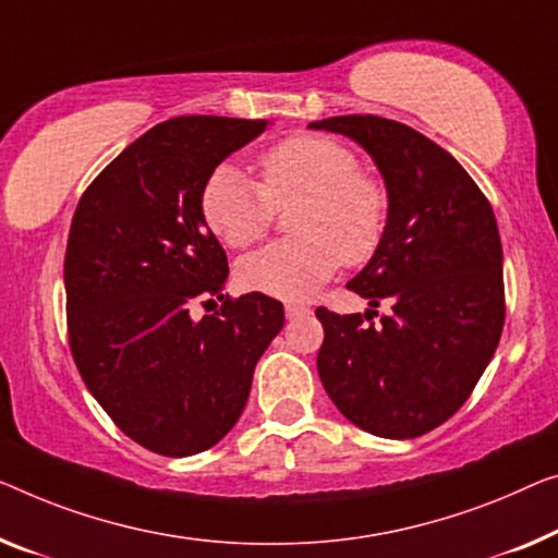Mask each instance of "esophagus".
I'll use <instances>...</instances> for the list:
<instances>
[{
  "mask_svg": "<svg viewBox=\"0 0 558 558\" xmlns=\"http://www.w3.org/2000/svg\"><path fill=\"white\" fill-rule=\"evenodd\" d=\"M286 315H288V320L303 318V315H311V307L303 303H286Z\"/></svg>",
  "mask_w": 558,
  "mask_h": 558,
  "instance_id": "obj_1",
  "label": "esophagus"
}]
</instances>
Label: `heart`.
Returning <instances> with one entry per match:
<instances>
[{"label":"heart","instance_id":"heart-1","mask_svg":"<svg viewBox=\"0 0 558 558\" xmlns=\"http://www.w3.org/2000/svg\"><path fill=\"white\" fill-rule=\"evenodd\" d=\"M280 240L238 263V282L251 293L305 301L336 276L340 263L363 265L378 253L388 226V190L361 170L351 147L323 135H295L260 155V185L222 162L207 174L199 213L228 247H247L276 220V207L295 205Z\"/></svg>","mask_w":558,"mask_h":558}]
</instances>
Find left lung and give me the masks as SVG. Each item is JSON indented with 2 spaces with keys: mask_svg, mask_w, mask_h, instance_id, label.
<instances>
[{
  "mask_svg": "<svg viewBox=\"0 0 558 558\" xmlns=\"http://www.w3.org/2000/svg\"><path fill=\"white\" fill-rule=\"evenodd\" d=\"M307 128L355 140L384 174L386 238L348 288L371 307L393 305L380 326L318 307L326 332L318 376L359 428L418 438L461 409L501 338L504 251L494 210L456 157L409 124L343 114Z\"/></svg>",
  "mask_w": 558,
  "mask_h": 558,
  "instance_id": "obj_1",
  "label": "left lung"
}]
</instances>
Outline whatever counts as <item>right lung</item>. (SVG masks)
<instances>
[{
	"label": "right lung",
	"mask_w": 558,
	"mask_h": 558,
	"mask_svg": "<svg viewBox=\"0 0 558 558\" xmlns=\"http://www.w3.org/2000/svg\"><path fill=\"white\" fill-rule=\"evenodd\" d=\"M268 120L187 114L124 147L80 197L64 253L66 332L89 393L147 451L193 456L235 426L286 320L263 293L222 295L228 255L199 193ZM223 301L203 322L195 302Z\"/></svg>",
	"instance_id": "add662e5"
}]
</instances>
